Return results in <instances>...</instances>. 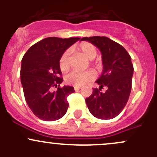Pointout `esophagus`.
<instances>
[{"instance_id":"obj_1","label":"esophagus","mask_w":157,"mask_h":157,"mask_svg":"<svg viewBox=\"0 0 157 157\" xmlns=\"http://www.w3.org/2000/svg\"><path fill=\"white\" fill-rule=\"evenodd\" d=\"M74 90H75V91H78V90H80V86H74Z\"/></svg>"}]
</instances>
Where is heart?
I'll return each mask as SVG.
<instances>
[{
	"instance_id": "1",
	"label": "heart",
	"mask_w": 157,
	"mask_h": 157,
	"mask_svg": "<svg viewBox=\"0 0 157 157\" xmlns=\"http://www.w3.org/2000/svg\"><path fill=\"white\" fill-rule=\"evenodd\" d=\"M77 48L89 60L94 59L97 55L96 48L90 42H81L77 45ZM70 50H67L60 58L59 67L62 71H67L70 68ZM95 77V73L92 71H73L66 76L65 80L68 84L74 86H81L93 80Z\"/></svg>"
}]
</instances>
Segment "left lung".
<instances>
[{
	"mask_svg": "<svg viewBox=\"0 0 157 157\" xmlns=\"http://www.w3.org/2000/svg\"><path fill=\"white\" fill-rule=\"evenodd\" d=\"M97 47L102 53L103 70L96 83L99 89H93V93L86 99L90 113L99 119H112L123 110L127 104L131 90L134 67L131 58L120 44L105 36L84 37ZM105 86L107 90H100Z\"/></svg>",
	"mask_w": 157,
	"mask_h": 157,
	"instance_id": "left-lung-1",
	"label": "left lung"
}]
</instances>
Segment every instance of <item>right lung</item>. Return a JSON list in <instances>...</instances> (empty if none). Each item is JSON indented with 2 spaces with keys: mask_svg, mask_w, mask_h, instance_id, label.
I'll list each match as a JSON object with an SVG mask.
<instances>
[{
  "mask_svg": "<svg viewBox=\"0 0 157 157\" xmlns=\"http://www.w3.org/2000/svg\"><path fill=\"white\" fill-rule=\"evenodd\" d=\"M79 39L46 38L30 47L22 59L20 80L26 103L33 114L43 121H56L67 112V97L75 91L70 86L60 87L63 78L59 60ZM55 87L56 91H53Z\"/></svg>",
  "mask_w": 157,
  "mask_h": 157,
  "instance_id": "obj_1",
  "label": "right lung"
}]
</instances>
